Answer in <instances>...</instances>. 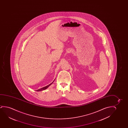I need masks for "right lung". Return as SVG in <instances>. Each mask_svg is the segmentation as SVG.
<instances>
[{
    "mask_svg": "<svg viewBox=\"0 0 128 128\" xmlns=\"http://www.w3.org/2000/svg\"><path fill=\"white\" fill-rule=\"evenodd\" d=\"M55 79H54V81H53L50 84H49V85H48V86H44V87H43V88H40V89H39L38 90H37V91H42V90H45L46 89H47L49 87V86L51 85V84H52L53 82H54V80H55Z\"/></svg>",
    "mask_w": 128,
    "mask_h": 128,
    "instance_id": "right-lung-1",
    "label": "right lung"
}]
</instances>
